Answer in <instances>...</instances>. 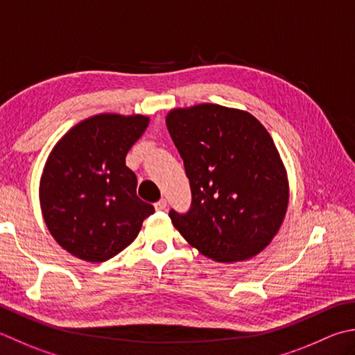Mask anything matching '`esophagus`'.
<instances>
[{
    "label": "esophagus",
    "mask_w": 355,
    "mask_h": 355,
    "mask_svg": "<svg viewBox=\"0 0 355 355\" xmlns=\"http://www.w3.org/2000/svg\"><path fill=\"white\" fill-rule=\"evenodd\" d=\"M166 206H168V201H166V198H162V200H158L157 203H155V209L157 211H164Z\"/></svg>",
    "instance_id": "esophagus-1"
}]
</instances>
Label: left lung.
Returning a JSON list of instances; mask_svg holds the SVG:
<instances>
[{
  "instance_id": "left-lung-1",
  "label": "left lung",
  "mask_w": 355,
  "mask_h": 355,
  "mask_svg": "<svg viewBox=\"0 0 355 355\" xmlns=\"http://www.w3.org/2000/svg\"><path fill=\"white\" fill-rule=\"evenodd\" d=\"M166 126L192 192L189 211L169 212L172 225L215 261L261 252L289 201L286 169L265 126L246 110L209 103L171 110Z\"/></svg>"
}]
</instances>
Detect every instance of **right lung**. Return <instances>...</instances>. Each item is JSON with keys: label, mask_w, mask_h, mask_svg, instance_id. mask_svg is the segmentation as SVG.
I'll return each mask as SVG.
<instances>
[{"label": "right lung", "mask_w": 355, "mask_h": 355, "mask_svg": "<svg viewBox=\"0 0 355 355\" xmlns=\"http://www.w3.org/2000/svg\"><path fill=\"white\" fill-rule=\"evenodd\" d=\"M149 124L146 115L100 114L55 144L40 180V205L58 245L101 263L126 249L154 206L137 196L126 155Z\"/></svg>", "instance_id": "1"}]
</instances>
